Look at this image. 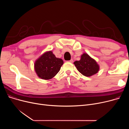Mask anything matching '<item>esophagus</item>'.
I'll return each mask as SVG.
<instances>
[{
    "mask_svg": "<svg viewBox=\"0 0 129 129\" xmlns=\"http://www.w3.org/2000/svg\"><path fill=\"white\" fill-rule=\"evenodd\" d=\"M68 62H70V63H73V59H71V60H69Z\"/></svg>",
    "mask_w": 129,
    "mask_h": 129,
    "instance_id": "1",
    "label": "esophagus"
}]
</instances>
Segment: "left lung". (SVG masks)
<instances>
[{"label":"left lung","instance_id":"left-lung-1","mask_svg":"<svg viewBox=\"0 0 129 129\" xmlns=\"http://www.w3.org/2000/svg\"><path fill=\"white\" fill-rule=\"evenodd\" d=\"M74 64L78 71L82 75L87 77L96 74L99 70L97 62L86 53H84L81 56L80 60L75 61Z\"/></svg>","mask_w":129,"mask_h":129}]
</instances>
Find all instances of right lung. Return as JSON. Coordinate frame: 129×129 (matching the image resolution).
Masks as SVG:
<instances>
[{"label":"right lung","instance_id":"1","mask_svg":"<svg viewBox=\"0 0 129 129\" xmlns=\"http://www.w3.org/2000/svg\"><path fill=\"white\" fill-rule=\"evenodd\" d=\"M63 64V60L56 58L52 51L45 53L35 64L38 76L43 79H50L55 76Z\"/></svg>","mask_w":129,"mask_h":129}]
</instances>
